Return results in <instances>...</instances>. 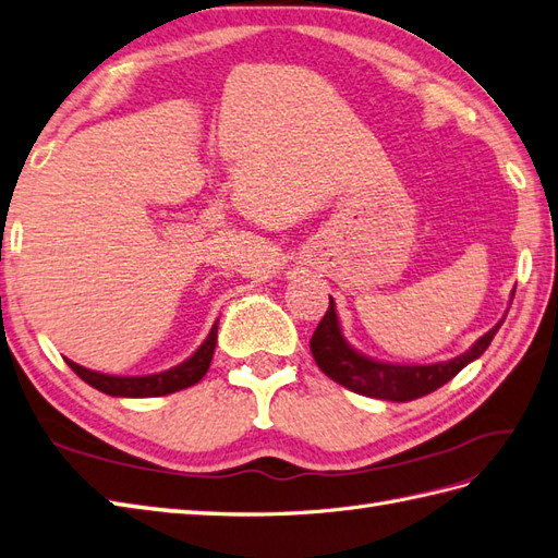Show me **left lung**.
<instances>
[{
  "label": "left lung",
  "instance_id": "obj_1",
  "mask_svg": "<svg viewBox=\"0 0 558 558\" xmlns=\"http://www.w3.org/2000/svg\"><path fill=\"white\" fill-rule=\"evenodd\" d=\"M501 322L493 326L485 336H481L469 352L450 362L424 364V366L384 364V362L360 355V352H355L345 343L341 326H338L336 305L329 298V310H326V315L322 317L315 333L310 338V350L319 369L329 376L331 381L341 384L343 388L360 392V396H366V398L410 402V400L428 396L433 390H438L447 381H452V378L464 369L469 362L481 357L487 350V345L493 343Z\"/></svg>",
  "mask_w": 558,
  "mask_h": 558
}]
</instances>
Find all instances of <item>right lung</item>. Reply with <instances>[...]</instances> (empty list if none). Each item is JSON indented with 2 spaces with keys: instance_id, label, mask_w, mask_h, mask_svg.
Instances as JSON below:
<instances>
[{
  "instance_id": "add662e5",
  "label": "right lung",
  "mask_w": 558,
  "mask_h": 558,
  "mask_svg": "<svg viewBox=\"0 0 558 558\" xmlns=\"http://www.w3.org/2000/svg\"><path fill=\"white\" fill-rule=\"evenodd\" d=\"M215 343H217V322L213 324L208 338L203 341V345L194 352L192 357L182 362L180 366H172V369H168V372L151 374V376H108V374H99V372H89V369H85V366H80L71 360H65V362L80 378H83L85 384L106 392V396L158 398V396H168V392H177V390L198 384L208 372L213 352H215Z\"/></svg>"
}]
</instances>
